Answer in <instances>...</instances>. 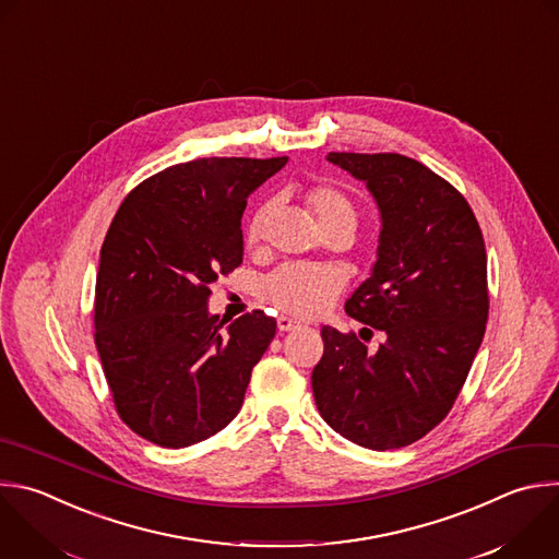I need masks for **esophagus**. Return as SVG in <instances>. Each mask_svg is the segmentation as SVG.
Wrapping results in <instances>:
<instances>
[{
    "instance_id": "obj_1",
    "label": "esophagus",
    "mask_w": 559,
    "mask_h": 559,
    "mask_svg": "<svg viewBox=\"0 0 559 559\" xmlns=\"http://www.w3.org/2000/svg\"><path fill=\"white\" fill-rule=\"evenodd\" d=\"M276 322H278V331H294V329H298V326H300V322H298V320L287 318V316H281Z\"/></svg>"
}]
</instances>
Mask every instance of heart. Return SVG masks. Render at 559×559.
<instances>
[{"instance_id":"obj_1","label":"heart","mask_w":559,"mask_h":559,"mask_svg":"<svg viewBox=\"0 0 559 559\" xmlns=\"http://www.w3.org/2000/svg\"><path fill=\"white\" fill-rule=\"evenodd\" d=\"M307 209L311 211L320 230L329 228H355L357 211L350 198L335 189V186H313L305 195ZM276 204L265 202L261 204L248 226H246V241L250 246H261L267 239V230L274 217ZM346 285V276L342 270L333 265H307V263H292L278 267L263 285V296L276 305L278 309L300 316L313 318L324 313L333 300L342 294Z\"/></svg>"}]
</instances>
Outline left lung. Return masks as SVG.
Masks as SVG:
<instances>
[{
  "instance_id": "obj_1",
  "label": "left lung",
  "mask_w": 559,
  "mask_h": 559,
  "mask_svg": "<svg viewBox=\"0 0 559 559\" xmlns=\"http://www.w3.org/2000/svg\"><path fill=\"white\" fill-rule=\"evenodd\" d=\"M376 198L382 230L370 276L344 311L386 333L368 350L355 333L322 326L311 373L322 419L368 450L411 445L454 406L489 313L487 252L465 198L400 153H329Z\"/></svg>"
}]
</instances>
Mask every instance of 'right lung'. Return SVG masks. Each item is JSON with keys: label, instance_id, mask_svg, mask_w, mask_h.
Listing matches in <instances>:
<instances>
[{"label": "right lung", "instance_id": "right-lung-1", "mask_svg": "<svg viewBox=\"0 0 559 559\" xmlns=\"http://www.w3.org/2000/svg\"><path fill=\"white\" fill-rule=\"evenodd\" d=\"M287 157H202L168 166L120 204L96 274L94 340L120 419L159 448H189L241 411L276 320L226 324L211 283L243 261L248 198Z\"/></svg>", "mask_w": 559, "mask_h": 559}]
</instances>
